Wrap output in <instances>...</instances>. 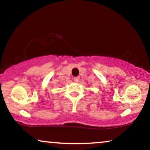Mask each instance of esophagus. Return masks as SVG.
Listing matches in <instances>:
<instances>
[{"label":"esophagus","instance_id":"obj_1","mask_svg":"<svg viewBox=\"0 0 150 150\" xmlns=\"http://www.w3.org/2000/svg\"><path fill=\"white\" fill-rule=\"evenodd\" d=\"M73 80L75 81V82H78V80H79V77H73Z\"/></svg>","mask_w":150,"mask_h":150}]
</instances>
